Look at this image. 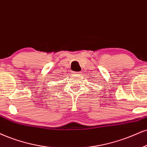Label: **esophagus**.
Instances as JSON below:
<instances>
[{
	"label": "esophagus",
	"mask_w": 147,
	"mask_h": 147,
	"mask_svg": "<svg viewBox=\"0 0 147 147\" xmlns=\"http://www.w3.org/2000/svg\"><path fill=\"white\" fill-rule=\"evenodd\" d=\"M79 73H80V72H75V73H74V74H77V75H78V74H79Z\"/></svg>",
	"instance_id": "obj_1"
}]
</instances>
